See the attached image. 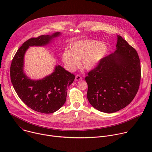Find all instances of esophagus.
Returning a JSON list of instances; mask_svg holds the SVG:
<instances>
[{"label":"esophagus","mask_w":152,"mask_h":152,"mask_svg":"<svg viewBox=\"0 0 152 152\" xmlns=\"http://www.w3.org/2000/svg\"><path fill=\"white\" fill-rule=\"evenodd\" d=\"M82 79V77H81V76H80V75H76V77H75V80H76V81L80 80H81Z\"/></svg>","instance_id":"1"}]
</instances>
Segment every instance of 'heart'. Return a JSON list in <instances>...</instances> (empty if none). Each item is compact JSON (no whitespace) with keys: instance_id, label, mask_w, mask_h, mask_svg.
Wrapping results in <instances>:
<instances>
[{"instance_id":"heart-1","label":"heart","mask_w":152,"mask_h":152,"mask_svg":"<svg viewBox=\"0 0 152 152\" xmlns=\"http://www.w3.org/2000/svg\"><path fill=\"white\" fill-rule=\"evenodd\" d=\"M109 51V46L105 42L95 39H83L73 42L70 49H66L62 60L70 71L75 70L82 61V67L91 71L97 67Z\"/></svg>"}]
</instances>
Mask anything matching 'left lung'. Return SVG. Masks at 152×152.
I'll use <instances>...</instances> for the list:
<instances>
[{
  "mask_svg": "<svg viewBox=\"0 0 152 152\" xmlns=\"http://www.w3.org/2000/svg\"><path fill=\"white\" fill-rule=\"evenodd\" d=\"M116 50L105 56L86 76L87 99L96 110L113 113L135 97L141 80L140 61L136 50L117 35Z\"/></svg>",
  "mask_w": 152,
  "mask_h": 152,
  "instance_id": "1",
  "label": "left lung"
}]
</instances>
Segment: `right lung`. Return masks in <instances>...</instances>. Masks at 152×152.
Segmentation results:
<instances>
[{
    "instance_id": "obj_1",
    "label": "right lung",
    "mask_w": 152,
    "mask_h": 152,
    "mask_svg": "<svg viewBox=\"0 0 152 152\" xmlns=\"http://www.w3.org/2000/svg\"><path fill=\"white\" fill-rule=\"evenodd\" d=\"M61 34L58 32L29 39L18 49L11 62L10 76L15 92L25 104L38 113L50 114L60 109L66 101L67 86L75 76L58 65L50 75L31 79L24 72V56L30 46H46Z\"/></svg>"
}]
</instances>
